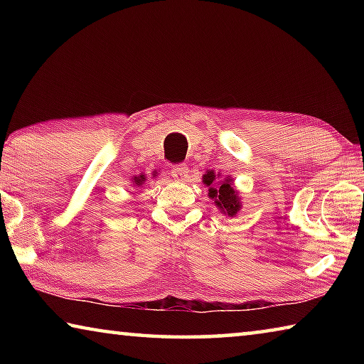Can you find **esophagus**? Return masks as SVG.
I'll list each match as a JSON object with an SVG mask.
<instances>
[{
	"label": "esophagus",
	"mask_w": 364,
	"mask_h": 364,
	"mask_svg": "<svg viewBox=\"0 0 364 364\" xmlns=\"http://www.w3.org/2000/svg\"><path fill=\"white\" fill-rule=\"evenodd\" d=\"M171 176H173L176 181L186 183L189 180L188 167H186V165H176V167L171 168Z\"/></svg>",
	"instance_id": "esophagus-1"
}]
</instances>
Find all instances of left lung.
I'll list each match as a JSON object with an SVG mask.
<instances>
[{"instance_id":"8db88e82","label":"left lung","mask_w":364,"mask_h":364,"mask_svg":"<svg viewBox=\"0 0 364 364\" xmlns=\"http://www.w3.org/2000/svg\"><path fill=\"white\" fill-rule=\"evenodd\" d=\"M202 183L208 188V197L215 200L218 210L225 213L226 217H236L237 212L242 208V202L237 189L232 186L234 178L215 173L213 170H207L205 175H202Z\"/></svg>"}]
</instances>
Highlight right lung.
<instances>
[{
  "label": "right lung",
  "instance_id": "right-lung-1",
  "mask_svg": "<svg viewBox=\"0 0 364 364\" xmlns=\"http://www.w3.org/2000/svg\"><path fill=\"white\" fill-rule=\"evenodd\" d=\"M152 176L156 178V176H157V171H152ZM146 180H147V176H146L144 173H141V175L133 176V178H132V186H134V188H139V186H143V184L146 183Z\"/></svg>",
  "mask_w": 364,
  "mask_h": 364
}]
</instances>
